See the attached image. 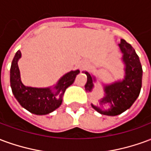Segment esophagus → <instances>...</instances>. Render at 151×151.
<instances>
[{"label": "esophagus", "mask_w": 151, "mask_h": 151, "mask_svg": "<svg viewBox=\"0 0 151 151\" xmlns=\"http://www.w3.org/2000/svg\"><path fill=\"white\" fill-rule=\"evenodd\" d=\"M85 66H86V65H82L81 66V68H82V69H83V68H85Z\"/></svg>", "instance_id": "obj_1"}]
</instances>
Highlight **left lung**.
I'll list each match as a JSON object with an SVG mask.
<instances>
[{
	"label": "left lung",
	"instance_id": "8db88e82",
	"mask_svg": "<svg viewBox=\"0 0 151 151\" xmlns=\"http://www.w3.org/2000/svg\"><path fill=\"white\" fill-rule=\"evenodd\" d=\"M118 45L123 54L122 60L125 65V75L122 81L115 82L104 86L105 96L100 100V105L108 104H110V108L104 110L100 107L91 104L92 108L102 115L117 116L126 111L137 99L142 88V68L139 57L133 47L124 40H120V43ZM83 73L87 76L86 91H91L94 87V82L96 79L88 72Z\"/></svg>",
	"mask_w": 151,
	"mask_h": 151
}]
</instances>
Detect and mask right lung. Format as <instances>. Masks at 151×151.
<instances>
[{
	"label": "right lung",
	"instance_id": "obj_1",
	"mask_svg": "<svg viewBox=\"0 0 151 151\" xmlns=\"http://www.w3.org/2000/svg\"><path fill=\"white\" fill-rule=\"evenodd\" d=\"M22 53L18 51L13 59L10 68V86L16 99L27 111L35 115H47L55 111L62 104V96L65 90L72 85L80 71H70L60 79L54 86L36 88L25 86L21 81L18 61Z\"/></svg>",
	"mask_w": 151,
	"mask_h": 151
}]
</instances>
